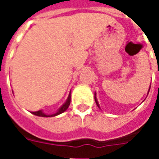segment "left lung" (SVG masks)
I'll use <instances>...</instances> for the list:
<instances>
[{
	"label": "left lung",
	"instance_id": "obj_1",
	"mask_svg": "<svg viewBox=\"0 0 159 159\" xmlns=\"http://www.w3.org/2000/svg\"><path fill=\"white\" fill-rule=\"evenodd\" d=\"M151 88V87H150ZM150 88H149V90H150ZM149 93V92H148ZM94 100H95V103H96L97 107H99V108H100V105H99V102H98V100H97V98H96V93H94Z\"/></svg>",
	"mask_w": 159,
	"mask_h": 159
}]
</instances>
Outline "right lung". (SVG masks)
Returning <instances> with one entry per match:
<instances>
[{
	"label": "right lung",
	"mask_w": 159,
	"mask_h": 159,
	"mask_svg": "<svg viewBox=\"0 0 159 159\" xmlns=\"http://www.w3.org/2000/svg\"><path fill=\"white\" fill-rule=\"evenodd\" d=\"M70 104V92L69 93V96L67 98V100L65 103L63 104L62 107L59 108V110L56 111L55 113L51 114V115H48V114H45L42 110L37 111H33L31 112L34 115H36V116H38V117H55V116H58L59 114L63 113L64 111H66L67 109H68V107H69Z\"/></svg>",
	"instance_id": "right-lung-1"
}]
</instances>
